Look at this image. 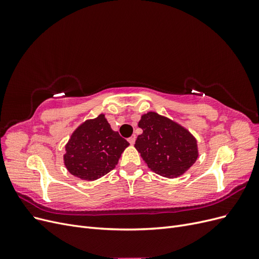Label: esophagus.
<instances>
[{"mask_svg":"<svg viewBox=\"0 0 259 259\" xmlns=\"http://www.w3.org/2000/svg\"><path fill=\"white\" fill-rule=\"evenodd\" d=\"M135 140H136V136L133 135L132 137L128 138V143H130L131 145H134V144H135Z\"/></svg>","mask_w":259,"mask_h":259,"instance_id":"esophagus-1","label":"esophagus"}]
</instances>
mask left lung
<instances>
[{
    "mask_svg": "<svg viewBox=\"0 0 259 259\" xmlns=\"http://www.w3.org/2000/svg\"><path fill=\"white\" fill-rule=\"evenodd\" d=\"M135 148L155 174L176 178L185 174L199 156L198 143L191 133L166 116L150 111L140 117Z\"/></svg>",
    "mask_w": 259,
    "mask_h": 259,
    "instance_id": "left-lung-1",
    "label": "left lung"
}]
</instances>
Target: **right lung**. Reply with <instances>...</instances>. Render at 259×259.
<instances>
[{"label": "right lung", "instance_id": "add662e5", "mask_svg": "<svg viewBox=\"0 0 259 259\" xmlns=\"http://www.w3.org/2000/svg\"><path fill=\"white\" fill-rule=\"evenodd\" d=\"M128 146L101 113L72 133L66 145L64 163L70 174L93 182L112 170Z\"/></svg>", "mask_w": 259, "mask_h": 259}]
</instances>
